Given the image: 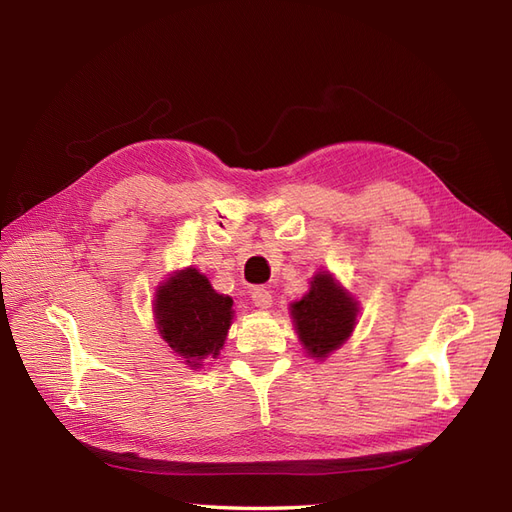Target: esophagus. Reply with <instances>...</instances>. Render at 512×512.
Here are the masks:
<instances>
[{
	"label": "esophagus",
	"instance_id": "obj_1",
	"mask_svg": "<svg viewBox=\"0 0 512 512\" xmlns=\"http://www.w3.org/2000/svg\"><path fill=\"white\" fill-rule=\"evenodd\" d=\"M252 303L260 309H269L273 305V297L267 288H254L252 292Z\"/></svg>",
	"mask_w": 512,
	"mask_h": 512
}]
</instances>
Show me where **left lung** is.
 <instances>
[{
    "mask_svg": "<svg viewBox=\"0 0 512 512\" xmlns=\"http://www.w3.org/2000/svg\"><path fill=\"white\" fill-rule=\"evenodd\" d=\"M356 316L359 301L329 271H318L303 297L290 303L294 331L307 356L316 361H324L348 342L356 327Z\"/></svg>",
    "mask_w": 512,
    "mask_h": 512,
    "instance_id": "left-lung-1",
    "label": "left lung"
}]
</instances>
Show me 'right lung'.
<instances>
[{
  "label": "right lung",
  "instance_id": "add662e5",
  "mask_svg": "<svg viewBox=\"0 0 512 512\" xmlns=\"http://www.w3.org/2000/svg\"><path fill=\"white\" fill-rule=\"evenodd\" d=\"M232 299L213 290L194 267L173 271L153 297V318L164 342L190 369L218 359L232 324Z\"/></svg>",
  "mask_w": 512,
  "mask_h": 512
}]
</instances>
